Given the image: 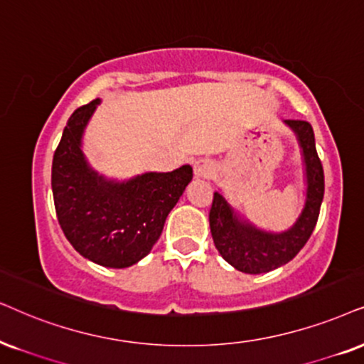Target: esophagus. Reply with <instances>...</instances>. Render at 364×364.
<instances>
[{"mask_svg":"<svg viewBox=\"0 0 364 364\" xmlns=\"http://www.w3.org/2000/svg\"><path fill=\"white\" fill-rule=\"evenodd\" d=\"M211 173H213V166H211L210 161L200 159L193 164V174H195L196 179H205L210 178Z\"/></svg>","mask_w":364,"mask_h":364,"instance_id":"1","label":"esophagus"}]
</instances>
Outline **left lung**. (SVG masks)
I'll return each instance as SVG.
<instances>
[{"instance_id": "obj_1", "label": "left lung", "mask_w": 364, "mask_h": 364, "mask_svg": "<svg viewBox=\"0 0 364 364\" xmlns=\"http://www.w3.org/2000/svg\"><path fill=\"white\" fill-rule=\"evenodd\" d=\"M296 134L304 164L306 200L297 220L284 232H267L243 218L220 191L210 210V230L220 255L245 274H265L291 262L309 240L324 196V171L316 151L312 126L306 121H284Z\"/></svg>"}]
</instances>
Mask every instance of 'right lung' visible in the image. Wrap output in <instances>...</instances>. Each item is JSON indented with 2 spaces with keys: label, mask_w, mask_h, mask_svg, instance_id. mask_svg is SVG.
<instances>
[{
  "label": "right lung",
  "mask_w": 364,
  "mask_h": 364,
  "mask_svg": "<svg viewBox=\"0 0 364 364\" xmlns=\"http://www.w3.org/2000/svg\"><path fill=\"white\" fill-rule=\"evenodd\" d=\"M100 102L82 105L63 129L52 163L53 201L60 227L82 257L109 269H126L158 242L193 169L185 164L171 173L149 171L124 181L99 174L82 151V139Z\"/></svg>",
  "instance_id": "add662e5"
}]
</instances>
